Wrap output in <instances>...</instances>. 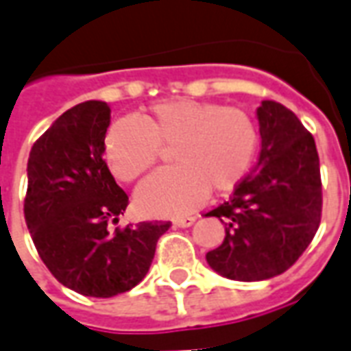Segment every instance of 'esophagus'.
I'll list each match as a JSON object with an SVG mask.
<instances>
[{"mask_svg": "<svg viewBox=\"0 0 351 351\" xmlns=\"http://www.w3.org/2000/svg\"><path fill=\"white\" fill-rule=\"evenodd\" d=\"M193 221H195V216H188V218H176L173 223L176 228H190V226H193Z\"/></svg>", "mask_w": 351, "mask_h": 351, "instance_id": "1", "label": "esophagus"}]
</instances>
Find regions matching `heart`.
<instances>
[{
	"label": "heart",
	"instance_id": "1",
	"mask_svg": "<svg viewBox=\"0 0 351 351\" xmlns=\"http://www.w3.org/2000/svg\"><path fill=\"white\" fill-rule=\"evenodd\" d=\"M173 167L138 186L135 201L148 216H180L197 208L208 190L229 193L256 160L258 123L239 107L195 99L160 101L141 120L118 118L103 138V156L120 182H133L171 146Z\"/></svg>",
	"mask_w": 351,
	"mask_h": 351
}]
</instances>
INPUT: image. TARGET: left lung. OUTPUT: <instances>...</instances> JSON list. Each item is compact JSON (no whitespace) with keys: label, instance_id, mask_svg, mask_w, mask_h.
<instances>
[{"label":"left lung","instance_id":"8db88e82","mask_svg":"<svg viewBox=\"0 0 351 351\" xmlns=\"http://www.w3.org/2000/svg\"><path fill=\"white\" fill-rule=\"evenodd\" d=\"M258 118V165L229 201L206 214L226 226L223 243L206 254V261L218 274L239 282L287 271L312 243L324 205L312 133L276 101H263Z\"/></svg>","mask_w":351,"mask_h":351}]
</instances>
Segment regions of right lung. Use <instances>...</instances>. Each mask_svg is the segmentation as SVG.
<instances>
[{"label": "right lung", "instance_id": "1", "mask_svg": "<svg viewBox=\"0 0 351 351\" xmlns=\"http://www.w3.org/2000/svg\"><path fill=\"white\" fill-rule=\"evenodd\" d=\"M110 108L75 105L35 141L24 199L29 235L52 276L86 297L125 293L145 278L171 221L110 229L130 205L103 160Z\"/></svg>", "mask_w": 351, "mask_h": 351}]
</instances>
